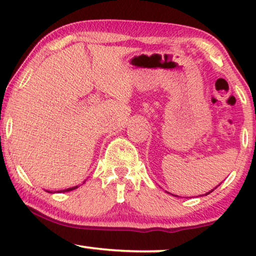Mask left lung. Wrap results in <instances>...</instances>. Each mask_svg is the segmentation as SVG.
Wrapping results in <instances>:
<instances>
[{"mask_svg":"<svg viewBox=\"0 0 256 256\" xmlns=\"http://www.w3.org/2000/svg\"><path fill=\"white\" fill-rule=\"evenodd\" d=\"M210 192H212V191H210Z\"/></svg>","mask_w":256,"mask_h":256,"instance_id":"8db88e82","label":"left lung"}]
</instances>
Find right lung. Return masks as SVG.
<instances>
[{
    "label": "right lung",
    "mask_w": 256,
    "mask_h": 256,
    "mask_svg": "<svg viewBox=\"0 0 256 256\" xmlns=\"http://www.w3.org/2000/svg\"><path fill=\"white\" fill-rule=\"evenodd\" d=\"M74 188H77V186H74V188H66V190H64L62 192H68V191H71V190H74Z\"/></svg>",
    "instance_id": "1"
}]
</instances>
